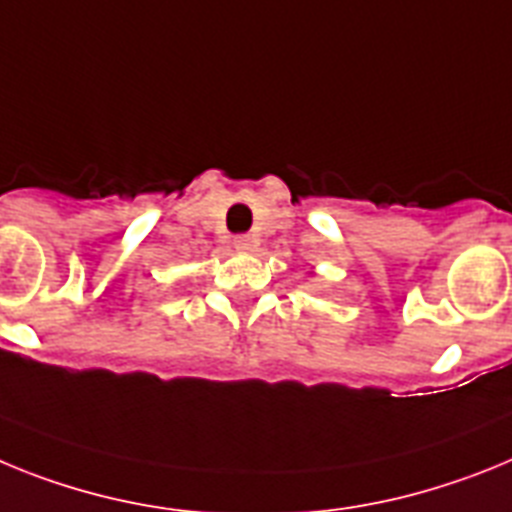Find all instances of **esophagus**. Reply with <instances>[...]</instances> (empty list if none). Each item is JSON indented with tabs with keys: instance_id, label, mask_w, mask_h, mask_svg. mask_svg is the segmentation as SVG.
I'll return each instance as SVG.
<instances>
[{
	"instance_id": "1",
	"label": "esophagus",
	"mask_w": 512,
	"mask_h": 512,
	"mask_svg": "<svg viewBox=\"0 0 512 512\" xmlns=\"http://www.w3.org/2000/svg\"><path fill=\"white\" fill-rule=\"evenodd\" d=\"M231 244H234V250L239 252H252L257 247V237L255 234H237Z\"/></svg>"
}]
</instances>
